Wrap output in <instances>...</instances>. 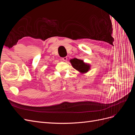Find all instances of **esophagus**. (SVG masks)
Segmentation results:
<instances>
[{
    "instance_id": "1",
    "label": "esophagus",
    "mask_w": 135,
    "mask_h": 135,
    "mask_svg": "<svg viewBox=\"0 0 135 135\" xmlns=\"http://www.w3.org/2000/svg\"><path fill=\"white\" fill-rule=\"evenodd\" d=\"M67 59H68L67 57H65L62 58V60L63 61H66V60H67Z\"/></svg>"
}]
</instances>
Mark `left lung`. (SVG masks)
Wrapping results in <instances>:
<instances>
[{
    "instance_id": "left-lung-1",
    "label": "left lung",
    "mask_w": 135,
    "mask_h": 135,
    "mask_svg": "<svg viewBox=\"0 0 135 135\" xmlns=\"http://www.w3.org/2000/svg\"><path fill=\"white\" fill-rule=\"evenodd\" d=\"M70 62L73 67L81 73H87L90 69V65L84 62V61L81 60L74 58L70 60Z\"/></svg>"
}]
</instances>
